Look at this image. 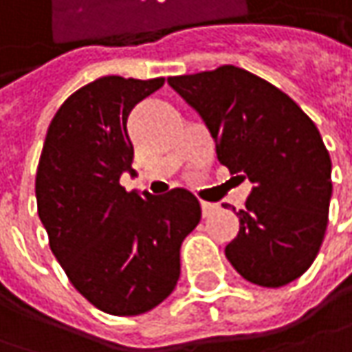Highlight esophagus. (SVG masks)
<instances>
[{
	"mask_svg": "<svg viewBox=\"0 0 352 352\" xmlns=\"http://www.w3.org/2000/svg\"><path fill=\"white\" fill-rule=\"evenodd\" d=\"M201 211H203V217H211L213 211H215V205L207 203V201H201Z\"/></svg>",
	"mask_w": 352,
	"mask_h": 352,
	"instance_id": "obj_1",
	"label": "esophagus"
}]
</instances>
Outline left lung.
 Wrapping results in <instances>:
<instances>
[{
	"instance_id": "8db88e82",
	"label": "left lung",
	"mask_w": 352,
	"mask_h": 352,
	"mask_svg": "<svg viewBox=\"0 0 352 352\" xmlns=\"http://www.w3.org/2000/svg\"><path fill=\"white\" fill-rule=\"evenodd\" d=\"M167 83L207 125L219 161L253 183L225 257L258 287L299 279L319 253L333 195L317 125L289 95L235 65Z\"/></svg>"
}]
</instances>
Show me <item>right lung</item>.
I'll list each match as a JSON object with an SVG mask.
<instances>
[{
  "label": "right lung",
  "mask_w": 352,
  "mask_h": 352,
  "mask_svg": "<svg viewBox=\"0 0 352 352\" xmlns=\"http://www.w3.org/2000/svg\"><path fill=\"white\" fill-rule=\"evenodd\" d=\"M165 83L99 77L59 107L35 177L37 213L72 285L103 313L135 317L155 309L181 275V243L201 221L187 189L127 193L133 173L127 119Z\"/></svg>",
  "instance_id": "add662e5"
}]
</instances>
